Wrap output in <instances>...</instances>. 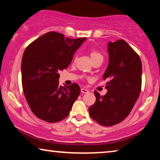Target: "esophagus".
<instances>
[{"mask_svg": "<svg viewBox=\"0 0 160 160\" xmlns=\"http://www.w3.org/2000/svg\"><path fill=\"white\" fill-rule=\"evenodd\" d=\"M81 92H82V93H87V92H89V90L87 89L82 88L81 89Z\"/></svg>", "mask_w": 160, "mask_h": 160, "instance_id": "1", "label": "esophagus"}]
</instances>
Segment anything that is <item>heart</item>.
I'll return each mask as SVG.
<instances>
[{
	"label": "heart",
	"mask_w": 160,
	"mask_h": 160,
	"mask_svg": "<svg viewBox=\"0 0 160 160\" xmlns=\"http://www.w3.org/2000/svg\"><path fill=\"white\" fill-rule=\"evenodd\" d=\"M90 58L92 59V60H96V59L98 58H102V54L99 53L98 52H96V51H92L90 52Z\"/></svg>",
	"instance_id": "b5f03b06"
}]
</instances>
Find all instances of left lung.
I'll list each match as a JSON object with an SVG mask.
<instances>
[{
	"label": "left lung",
	"instance_id": "left-lung-1",
	"mask_svg": "<svg viewBox=\"0 0 160 160\" xmlns=\"http://www.w3.org/2000/svg\"><path fill=\"white\" fill-rule=\"evenodd\" d=\"M108 65L102 76L108 80L103 96L95 92L96 101L89 108L92 119L103 126H112L126 119L141 89V59L125 41L108 42Z\"/></svg>",
	"mask_w": 160,
	"mask_h": 160
}]
</instances>
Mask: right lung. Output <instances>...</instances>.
Segmentation results:
<instances>
[{
  "mask_svg": "<svg viewBox=\"0 0 160 160\" xmlns=\"http://www.w3.org/2000/svg\"><path fill=\"white\" fill-rule=\"evenodd\" d=\"M86 39L49 32L26 48L21 65L22 84L32 112L40 119L58 122L68 116L81 89L77 84L60 86L59 71L69 66Z\"/></svg>",
  "mask_w": 160,
  "mask_h": 160,
  "instance_id": "obj_1",
  "label": "right lung"
}]
</instances>
